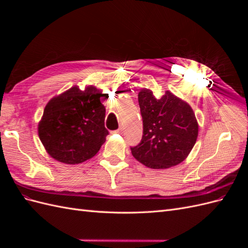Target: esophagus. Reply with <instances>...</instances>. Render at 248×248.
Instances as JSON below:
<instances>
[{
  "mask_svg": "<svg viewBox=\"0 0 248 248\" xmlns=\"http://www.w3.org/2000/svg\"><path fill=\"white\" fill-rule=\"evenodd\" d=\"M122 131H123V127H122V126H120L117 130L112 131V133H121Z\"/></svg>",
  "mask_w": 248,
  "mask_h": 248,
  "instance_id": "obj_1",
  "label": "esophagus"
}]
</instances>
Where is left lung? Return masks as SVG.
<instances>
[{
	"mask_svg": "<svg viewBox=\"0 0 248 248\" xmlns=\"http://www.w3.org/2000/svg\"><path fill=\"white\" fill-rule=\"evenodd\" d=\"M142 138L131 147L134 158L151 169H169L182 162L196 144L199 125L188 103L170 91L160 99L144 89L139 93Z\"/></svg>",
	"mask_w": 248,
	"mask_h": 248,
	"instance_id": "left-lung-1",
	"label": "left lung"
}]
</instances>
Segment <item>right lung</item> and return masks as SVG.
Masks as SVG:
<instances>
[{"label":"right lung","instance_id":"add662e5","mask_svg":"<svg viewBox=\"0 0 248 248\" xmlns=\"http://www.w3.org/2000/svg\"><path fill=\"white\" fill-rule=\"evenodd\" d=\"M102 94L93 86L81 91L73 87L54 97L38 125L40 140L56 160L77 164L92 158L106 141V108Z\"/></svg>","mask_w":248,"mask_h":248}]
</instances>
